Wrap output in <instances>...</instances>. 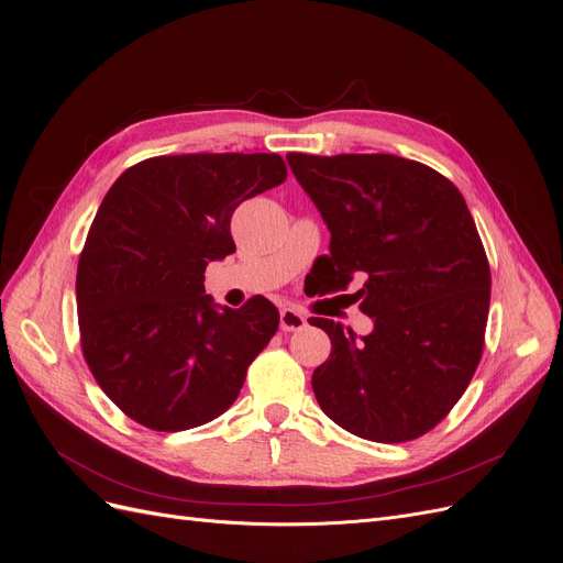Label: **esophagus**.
<instances>
[{"instance_id":"esophagus-1","label":"esophagus","mask_w":563,"mask_h":563,"mask_svg":"<svg viewBox=\"0 0 563 563\" xmlns=\"http://www.w3.org/2000/svg\"><path fill=\"white\" fill-rule=\"evenodd\" d=\"M306 323L308 321H306V317L299 310H294V308H283L280 310V331H285V333L303 331Z\"/></svg>"}]
</instances>
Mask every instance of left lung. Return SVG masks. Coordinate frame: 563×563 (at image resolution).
Wrapping results in <instances>:
<instances>
[{"label":"left lung","instance_id":"obj_1","mask_svg":"<svg viewBox=\"0 0 563 563\" xmlns=\"http://www.w3.org/2000/svg\"><path fill=\"white\" fill-rule=\"evenodd\" d=\"M299 185L331 230L329 291L351 294L374 319L356 338L312 317L331 356L312 374L327 416L353 435L406 442L431 431L475 374L490 303V266L461 191L397 155L289 153Z\"/></svg>","mask_w":563,"mask_h":563}]
</instances>
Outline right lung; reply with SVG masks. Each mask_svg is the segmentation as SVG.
Masks as SVG:
<instances>
[{
    "label": "right lung",
    "instance_id": "1",
    "mask_svg": "<svg viewBox=\"0 0 563 563\" xmlns=\"http://www.w3.org/2000/svg\"><path fill=\"white\" fill-rule=\"evenodd\" d=\"M280 155H162L107 191L77 264L84 361L104 395L153 431L212 422L278 329L264 297L240 310L205 294V266L234 253L232 212L285 183Z\"/></svg>",
    "mask_w": 563,
    "mask_h": 563
}]
</instances>
